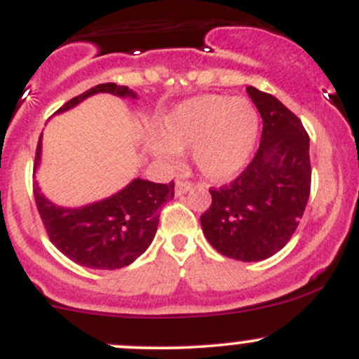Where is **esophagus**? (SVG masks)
<instances>
[{"label": "esophagus", "instance_id": "obj_1", "mask_svg": "<svg viewBox=\"0 0 359 359\" xmlns=\"http://www.w3.org/2000/svg\"><path fill=\"white\" fill-rule=\"evenodd\" d=\"M191 189V182H187L186 179H184V177H179V179L175 180V192L177 194H186L187 191Z\"/></svg>", "mask_w": 359, "mask_h": 359}]
</instances>
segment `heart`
I'll return each mask as SVG.
<instances>
[{
    "mask_svg": "<svg viewBox=\"0 0 359 359\" xmlns=\"http://www.w3.org/2000/svg\"><path fill=\"white\" fill-rule=\"evenodd\" d=\"M259 130V113L246 97L206 94L173 108L165 116V144L158 154L172 160L175 151L192 148V160L203 177L230 180L251 158Z\"/></svg>",
    "mask_w": 359,
    "mask_h": 359,
    "instance_id": "1",
    "label": "heart"
}]
</instances>
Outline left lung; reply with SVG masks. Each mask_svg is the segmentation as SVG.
Masks as SVG:
<instances>
[{"label":"left lung","instance_id":"8db88e82","mask_svg":"<svg viewBox=\"0 0 359 359\" xmlns=\"http://www.w3.org/2000/svg\"><path fill=\"white\" fill-rule=\"evenodd\" d=\"M263 118L259 148L239 177L211 187L201 215L208 243L239 262H262L296 232L311 189L309 137L301 120L269 93L248 86Z\"/></svg>","mask_w":359,"mask_h":359}]
</instances>
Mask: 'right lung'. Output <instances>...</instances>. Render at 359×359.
<instances>
[{
	"label": "right lung",
	"instance_id": "1",
	"mask_svg": "<svg viewBox=\"0 0 359 359\" xmlns=\"http://www.w3.org/2000/svg\"><path fill=\"white\" fill-rule=\"evenodd\" d=\"M96 93L135 97L127 86L113 82L94 86L72 97L58 111H65ZM41 160V137L36 148L34 173ZM175 184H154L135 179L126 189L84 208H62L48 201L34 182V198L50 241L67 258L96 270H116L130 265L148 249L156 233L160 210L173 199Z\"/></svg>",
	"mask_w": 359,
	"mask_h": 359
}]
</instances>
